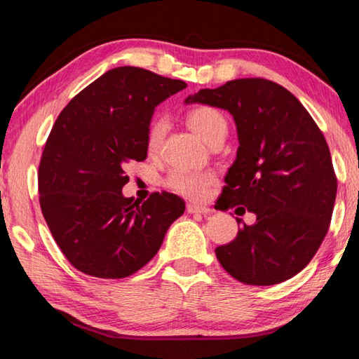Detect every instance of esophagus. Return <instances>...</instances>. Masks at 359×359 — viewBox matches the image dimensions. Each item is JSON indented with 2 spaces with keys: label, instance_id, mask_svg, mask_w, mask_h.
Returning <instances> with one entry per match:
<instances>
[{
  "label": "esophagus",
  "instance_id": "esophagus-1",
  "mask_svg": "<svg viewBox=\"0 0 359 359\" xmlns=\"http://www.w3.org/2000/svg\"><path fill=\"white\" fill-rule=\"evenodd\" d=\"M186 211L189 212V215H208V212H210L211 210L206 208V206H198V205L187 203Z\"/></svg>",
  "mask_w": 359,
  "mask_h": 359
}]
</instances>
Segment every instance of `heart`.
Listing matches in <instances>:
<instances>
[{
    "label": "heart",
    "instance_id": "obj_1",
    "mask_svg": "<svg viewBox=\"0 0 359 359\" xmlns=\"http://www.w3.org/2000/svg\"><path fill=\"white\" fill-rule=\"evenodd\" d=\"M187 123L203 140L211 144L227 135V121L219 110L208 105H200L187 113ZM167 132V121L163 116L151 119L147 132V149L149 154H156L161 149L163 137ZM170 191L192 200H202L212 186L216 184V176L211 172H187V170H173L165 180Z\"/></svg>",
    "mask_w": 359,
    "mask_h": 359
}]
</instances>
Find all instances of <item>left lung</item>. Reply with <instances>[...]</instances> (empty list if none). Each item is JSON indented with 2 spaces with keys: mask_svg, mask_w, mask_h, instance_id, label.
<instances>
[{
  "mask_svg": "<svg viewBox=\"0 0 359 359\" xmlns=\"http://www.w3.org/2000/svg\"><path fill=\"white\" fill-rule=\"evenodd\" d=\"M186 102L233 115L240 147L221 210L240 205L257 216L233 241L216 248L219 263L248 285L293 278L317 254L334 208L337 178L322 130L290 91L266 79L230 80Z\"/></svg>",
  "mask_w": 359,
  "mask_h": 359,
  "instance_id": "left-lung-1",
  "label": "left lung"
}]
</instances>
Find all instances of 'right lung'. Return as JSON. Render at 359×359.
Masks as SVG:
<instances>
[{
    "instance_id": "right-lung-1",
    "label": "right lung",
    "mask_w": 359,
    "mask_h": 359,
    "mask_svg": "<svg viewBox=\"0 0 359 359\" xmlns=\"http://www.w3.org/2000/svg\"><path fill=\"white\" fill-rule=\"evenodd\" d=\"M181 80L123 66L69 102L42 151L37 184L43 219L67 262L100 279H123L157 254L184 212L170 192L140 203L123 196L130 162L147 159L154 107L184 90Z\"/></svg>"
}]
</instances>
